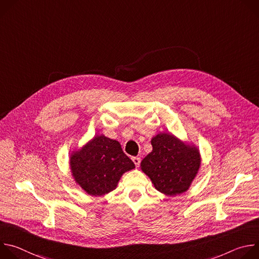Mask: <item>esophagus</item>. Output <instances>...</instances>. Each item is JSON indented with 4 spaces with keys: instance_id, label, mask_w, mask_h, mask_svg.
<instances>
[{
    "instance_id": "1",
    "label": "esophagus",
    "mask_w": 259,
    "mask_h": 259,
    "mask_svg": "<svg viewBox=\"0 0 259 259\" xmlns=\"http://www.w3.org/2000/svg\"><path fill=\"white\" fill-rule=\"evenodd\" d=\"M132 161H133V163L135 164L136 167H139V165H140V158H138V157H133V158H132Z\"/></svg>"
}]
</instances>
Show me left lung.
Segmentation results:
<instances>
[{
	"label": "left lung",
	"instance_id": "1",
	"mask_svg": "<svg viewBox=\"0 0 259 259\" xmlns=\"http://www.w3.org/2000/svg\"><path fill=\"white\" fill-rule=\"evenodd\" d=\"M153 151L140 163L154 187L166 196L186 193L201 166L198 147L170 133H158L151 140Z\"/></svg>",
	"mask_w": 259,
	"mask_h": 259
}]
</instances>
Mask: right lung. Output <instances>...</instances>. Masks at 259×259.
I'll return each instance as SVG.
<instances>
[{
	"label": "right lung",
	"mask_w": 259,
	"mask_h": 259,
	"mask_svg": "<svg viewBox=\"0 0 259 259\" xmlns=\"http://www.w3.org/2000/svg\"><path fill=\"white\" fill-rule=\"evenodd\" d=\"M72 178L90 196H104L116 190L125 172L135 168L119 141L95 135L69 157Z\"/></svg>",
	"instance_id": "add662e5"
}]
</instances>
